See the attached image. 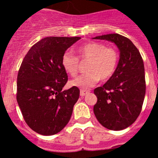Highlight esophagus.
<instances>
[{
	"instance_id": "obj_1",
	"label": "esophagus",
	"mask_w": 158,
	"mask_h": 158,
	"mask_svg": "<svg viewBox=\"0 0 158 158\" xmlns=\"http://www.w3.org/2000/svg\"><path fill=\"white\" fill-rule=\"evenodd\" d=\"M89 92V91L88 90H80V95L81 96H85V95H87Z\"/></svg>"
}]
</instances>
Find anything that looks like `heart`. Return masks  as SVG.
Returning a JSON list of instances; mask_svg holds the SVG:
<instances>
[{
	"label": "heart",
	"instance_id": "1",
	"mask_svg": "<svg viewBox=\"0 0 158 158\" xmlns=\"http://www.w3.org/2000/svg\"><path fill=\"white\" fill-rule=\"evenodd\" d=\"M79 58L89 60L87 73L78 76L71 81V85L82 89L95 85L99 79H109L115 71L118 62V54L113 47H106L98 42H89L76 49ZM62 65L71 76H76L79 69L78 59L69 52L62 57Z\"/></svg>",
	"mask_w": 158,
	"mask_h": 158
}]
</instances>
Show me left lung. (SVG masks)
<instances>
[{"label": "left lung", "mask_w": 158, "mask_h": 158, "mask_svg": "<svg viewBox=\"0 0 158 158\" xmlns=\"http://www.w3.org/2000/svg\"><path fill=\"white\" fill-rule=\"evenodd\" d=\"M92 39L114 43L120 52L114 74L102 86L94 90L97 96L94 114L105 128L123 130L135 122L142 108L146 89L142 57L128 38L118 33Z\"/></svg>", "instance_id": "left-lung-1"}]
</instances>
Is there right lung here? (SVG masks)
Wrapping results in <instances>:
<instances>
[{
  "instance_id": "right-lung-1",
  "label": "right lung",
  "mask_w": 158,
  "mask_h": 158,
  "mask_svg": "<svg viewBox=\"0 0 158 158\" xmlns=\"http://www.w3.org/2000/svg\"><path fill=\"white\" fill-rule=\"evenodd\" d=\"M80 37H46L25 56L17 75V101L25 122L42 135L61 131L69 122L79 97L76 86L63 88L68 80L62 65L66 50Z\"/></svg>"
}]
</instances>
